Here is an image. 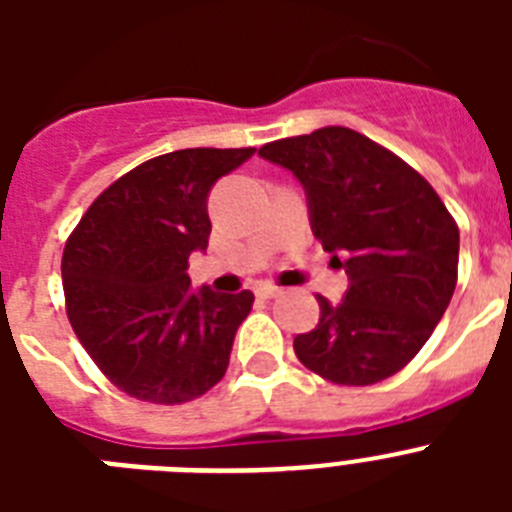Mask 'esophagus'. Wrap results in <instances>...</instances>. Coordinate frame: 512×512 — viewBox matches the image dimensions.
<instances>
[{"mask_svg":"<svg viewBox=\"0 0 512 512\" xmlns=\"http://www.w3.org/2000/svg\"><path fill=\"white\" fill-rule=\"evenodd\" d=\"M256 295L264 297V300H274V297L282 295V289L274 287V284H261V287H256Z\"/></svg>","mask_w":512,"mask_h":512,"instance_id":"esophagus-1","label":"esophagus"}]
</instances>
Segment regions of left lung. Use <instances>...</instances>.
Here are the masks:
<instances>
[{
    "label": "left lung",
    "mask_w": 512,
    "mask_h": 512,
    "mask_svg": "<svg viewBox=\"0 0 512 512\" xmlns=\"http://www.w3.org/2000/svg\"><path fill=\"white\" fill-rule=\"evenodd\" d=\"M305 187L310 228L348 274L338 305L295 354L333 384L366 387L418 354L456 287L459 228L436 189L395 153L351 128H320L259 151Z\"/></svg>",
    "instance_id": "obj_1"
}]
</instances>
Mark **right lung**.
I'll return each mask as SVG.
<instances>
[{
    "label": "right lung",
    "mask_w": 512,
    "mask_h": 512,
    "mask_svg": "<svg viewBox=\"0 0 512 512\" xmlns=\"http://www.w3.org/2000/svg\"><path fill=\"white\" fill-rule=\"evenodd\" d=\"M256 148H184L122 174L63 248L66 312L117 390L179 405L223 379L253 292L189 289V253L210 238L207 197Z\"/></svg>",
    "instance_id": "1"
}]
</instances>
